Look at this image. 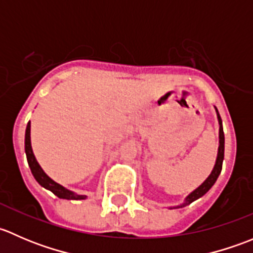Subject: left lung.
Here are the masks:
<instances>
[{
    "label": "left lung",
    "instance_id": "1",
    "mask_svg": "<svg viewBox=\"0 0 253 253\" xmlns=\"http://www.w3.org/2000/svg\"><path fill=\"white\" fill-rule=\"evenodd\" d=\"M214 109H215L216 119H218V124H219V147H218V153H216V159H215V164H214L213 170H211V172L209 174L208 177H207L206 180L203 181V182L201 183L197 188H196V190H193L192 192H191L190 195L185 198L183 203H181V205H178V206L169 207L170 209L183 208V207L191 205V203L195 202L196 200H198V198H201L202 196H205L206 193L211 190V186L215 183L218 176L220 175L221 167H223V160H224V144H225V138H224L223 122H221V117H220V115H219L218 109H216L215 106H214Z\"/></svg>",
    "mask_w": 253,
    "mask_h": 253
}]
</instances>
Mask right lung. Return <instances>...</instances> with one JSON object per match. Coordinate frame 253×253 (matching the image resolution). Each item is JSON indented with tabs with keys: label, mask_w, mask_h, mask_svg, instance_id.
<instances>
[{
	"label": "right lung",
	"mask_w": 253,
	"mask_h": 253,
	"mask_svg": "<svg viewBox=\"0 0 253 253\" xmlns=\"http://www.w3.org/2000/svg\"><path fill=\"white\" fill-rule=\"evenodd\" d=\"M24 149H25V155H27L28 164H29L30 170H32V174L40 186H42V187L46 188V190L51 191L53 195L57 196L58 198H62V200H73V201L85 200L86 198L85 195H78V193L63 187L62 185H60V183H57L56 181H53L50 176H47L46 172L42 169V167H40L39 163H38L37 158H35L34 153H33L32 141H30V121L28 122L27 129H25Z\"/></svg>",
	"instance_id": "1"
}]
</instances>
